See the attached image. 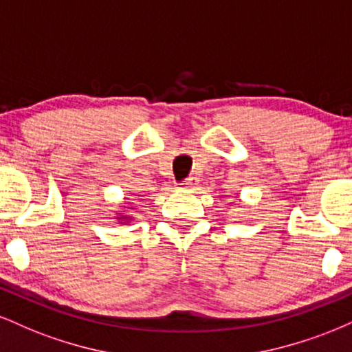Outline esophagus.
<instances>
[{
    "mask_svg": "<svg viewBox=\"0 0 352 352\" xmlns=\"http://www.w3.org/2000/svg\"><path fill=\"white\" fill-rule=\"evenodd\" d=\"M197 185H199V180H197L195 177H188V179H185L184 182H182L180 188H184V190H193V188L197 187Z\"/></svg>",
    "mask_w": 352,
    "mask_h": 352,
    "instance_id": "obj_1",
    "label": "esophagus"
}]
</instances>
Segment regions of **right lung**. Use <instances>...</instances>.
<instances>
[{
    "instance_id": "right-lung-1",
    "label": "right lung",
    "mask_w": 352,
    "mask_h": 352,
    "mask_svg": "<svg viewBox=\"0 0 352 352\" xmlns=\"http://www.w3.org/2000/svg\"><path fill=\"white\" fill-rule=\"evenodd\" d=\"M116 220L119 223H129V221H132V217L127 215V213H116Z\"/></svg>"
}]
</instances>
